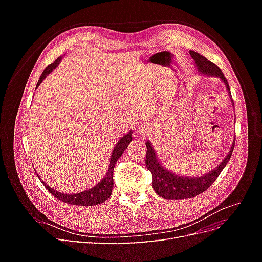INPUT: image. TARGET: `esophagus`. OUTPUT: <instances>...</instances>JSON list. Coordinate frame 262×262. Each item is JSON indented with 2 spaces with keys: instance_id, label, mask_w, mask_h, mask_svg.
<instances>
[{
  "instance_id": "34e87169",
  "label": "esophagus",
  "mask_w": 262,
  "mask_h": 262,
  "mask_svg": "<svg viewBox=\"0 0 262 262\" xmlns=\"http://www.w3.org/2000/svg\"><path fill=\"white\" fill-rule=\"evenodd\" d=\"M145 130H146V126H144V125H140L139 126V132L140 133H144Z\"/></svg>"
}]
</instances>
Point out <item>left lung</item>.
<instances>
[{
    "mask_svg": "<svg viewBox=\"0 0 262 262\" xmlns=\"http://www.w3.org/2000/svg\"><path fill=\"white\" fill-rule=\"evenodd\" d=\"M190 55L195 62V67L202 74H207L210 76H219L222 81L226 85V89L228 95L232 97L231 89L227 83L223 72L221 69L209 61L203 55L198 53L195 51H190ZM146 157H145V165L146 168L150 171L153 176V189L155 192L161 195L165 199H187V198H192L195 195H199L200 193L204 192L205 190L209 189L210 186L216 180L222 170L224 169L226 164L228 163L229 158L232 156V153L235 146V141L229 149L227 156L224 158L221 164L217 166L215 169H213L209 173L201 177H185V176H178L173 175L170 171L164 168L162 164L158 162L155 150L152 144L147 141L146 142Z\"/></svg>",
    "mask_w": 262,
    "mask_h": 262,
    "instance_id": "left-lung-1",
    "label": "left lung"
}]
</instances>
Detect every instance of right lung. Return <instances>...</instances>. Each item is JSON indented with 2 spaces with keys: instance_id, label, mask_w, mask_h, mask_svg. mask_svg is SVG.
Returning <instances> with one entry per match:
<instances>
[{
  "instance_id": "right-lung-1",
  "label": "right lung",
  "mask_w": 262,
  "mask_h": 262,
  "mask_svg": "<svg viewBox=\"0 0 262 262\" xmlns=\"http://www.w3.org/2000/svg\"><path fill=\"white\" fill-rule=\"evenodd\" d=\"M60 61H61V57L58 58L53 63H51L50 66H48L43 70V72H42L40 78H39L36 87L40 85L41 82L46 78V76L50 74L52 72V70L58 67ZM131 134H132L131 131L129 133H126L125 136L122 137L121 140L116 144L113 153H112V157H110L109 168L107 170L106 176L102 178V180H100L96 186L89 189V190H85V191H82L80 193H72V194L61 193V192L57 191V190H53L48 185H46L42 181V179H40V177L38 176V173H37V176L39 177V179L41 180L42 185L46 187V189L48 190L51 194H53L55 198H57V199L61 200L62 202H66L69 204H74V205H84V207H91V205H97V204L105 202L108 198L112 195V192H113V188H114L113 177H114L115 165L119 158H120V156L123 154L126 147H128V145L130 144V142L132 140Z\"/></svg>"
}]
</instances>
